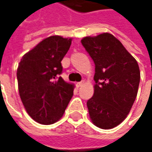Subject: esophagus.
Listing matches in <instances>:
<instances>
[{
	"label": "esophagus",
	"instance_id": "34e87169",
	"mask_svg": "<svg viewBox=\"0 0 152 152\" xmlns=\"http://www.w3.org/2000/svg\"><path fill=\"white\" fill-rule=\"evenodd\" d=\"M85 84V81H81V82H79V83H77V87H81V86H83Z\"/></svg>",
	"mask_w": 152,
	"mask_h": 152
}]
</instances>
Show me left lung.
Returning <instances> with one entry per match:
<instances>
[{"instance_id":"8db88e82","label":"left lung","mask_w":152,"mask_h":152,"mask_svg":"<svg viewBox=\"0 0 152 152\" xmlns=\"http://www.w3.org/2000/svg\"><path fill=\"white\" fill-rule=\"evenodd\" d=\"M81 43L96 65L94 95L87 102L90 118L98 128L113 129L127 118L135 101L138 62L112 34L86 36Z\"/></svg>"}]
</instances>
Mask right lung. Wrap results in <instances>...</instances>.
<instances>
[{"label":"right lung","mask_w":152,"mask_h":152,"mask_svg":"<svg viewBox=\"0 0 152 152\" xmlns=\"http://www.w3.org/2000/svg\"><path fill=\"white\" fill-rule=\"evenodd\" d=\"M72 38L52 35L23 56L17 70L18 92L28 114L40 124L61 119L73 95L74 85L56 75Z\"/></svg>","instance_id":"1"}]
</instances>
